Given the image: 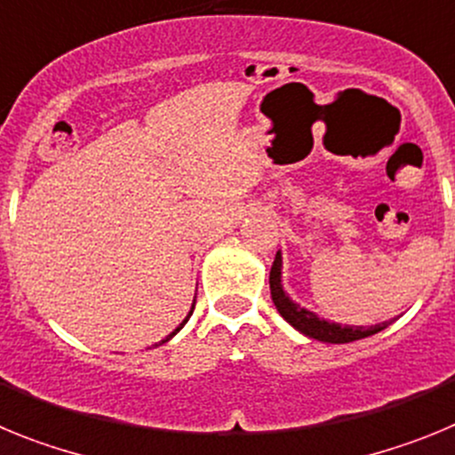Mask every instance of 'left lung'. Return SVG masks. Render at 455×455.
Returning <instances> with one entry per match:
<instances>
[{
	"label": "left lung",
	"mask_w": 455,
	"mask_h": 455,
	"mask_svg": "<svg viewBox=\"0 0 455 455\" xmlns=\"http://www.w3.org/2000/svg\"><path fill=\"white\" fill-rule=\"evenodd\" d=\"M270 295L272 302H275L276 311L282 314V318L286 323L295 327L298 331H302L304 337L315 339V341L323 343H350L359 341V339H366L371 334H378L380 330H385L387 323L371 327H359V325H341V323H330L325 318H318L314 311L304 309L298 302L288 298V293L282 286V251H276L275 263H272L270 270Z\"/></svg>",
	"instance_id": "obj_1"
}]
</instances>
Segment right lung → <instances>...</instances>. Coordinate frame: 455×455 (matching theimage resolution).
<instances>
[{
    "label": "right lung",
    "mask_w": 455,
    "mask_h": 455,
    "mask_svg": "<svg viewBox=\"0 0 455 455\" xmlns=\"http://www.w3.org/2000/svg\"><path fill=\"white\" fill-rule=\"evenodd\" d=\"M195 302H196V299H195ZM192 311H195V304H192V309H189L188 318H185V321H183V323H180V325H179V327H176V330H173V331H172V334H169V337H167V339H162V341H160V343H156V347H157V346H162V343H167V341H169V339H172V337H173V334H176V331H180V330H183V325H185V323H188V321H189V315H192Z\"/></svg>",
    "instance_id": "1"
}]
</instances>
